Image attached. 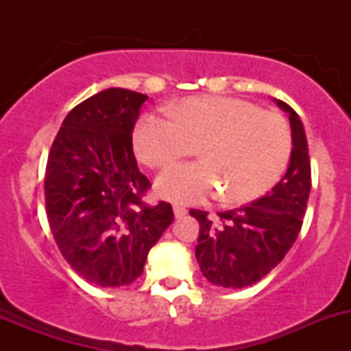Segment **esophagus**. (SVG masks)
<instances>
[{"label":"esophagus","instance_id":"34e87169","mask_svg":"<svg viewBox=\"0 0 351 351\" xmlns=\"http://www.w3.org/2000/svg\"><path fill=\"white\" fill-rule=\"evenodd\" d=\"M173 210H175V217L176 219H180V217H183V215L186 214V207H183V205H180V204H176L175 207H173Z\"/></svg>","mask_w":351,"mask_h":351}]
</instances>
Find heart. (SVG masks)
<instances>
[{"label": "heart", "mask_w": 351, "mask_h": 351, "mask_svg": "<svg viewBox=\"0 0 351 351\" xmlns=\"http://www.w3.org/2000/svg\"><path fill=\"white\" fill-rule=\"evenodd\" d=\"M171 115L146 113L134 129V151L153 169H168L198 147L200 162L176 166L158 180L162 197L192 204L221 192L222 202L244 204L284 175L292 134L278 113L241 98L193 97Z\"/></svg>", "instance_id": "b5f03b06"}]
</instances>
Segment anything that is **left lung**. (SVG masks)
Listing matches in <instances>:
<instances>
[{
    "instance_id": "1",
    "label": "left lung",
    "mask_w": 351,
    "mask_h": 351,
    "mask_svg": "<svg viewBox=\"0 0 351 351\" xmlns=\"http://www.w3.org/2000/svg\"><path fill=\"white\" fill-rule=\"evenodd\" d=\"M277 105L289 113L292 154L284 178L267 195L244 207L217 212L192 208L200 224L195 247L202 275L210 284L241 289L256 284L277 267L302 228L311 192V159L306 132L299 115L285 101Z\"/></svg>"
}]
</instances>
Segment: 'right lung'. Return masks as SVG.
Wrapping results in <instances>:
<instances>
[{
  "label": "right lung",
  "mask_w": 351,
  "mask_h": 351,
  "mask_svg": "<svg viewBox=\"0 0 351 351\" xmlns=\"http://www.w3.org/2000/svg\"><path fill=\"white\" fill-rule=\"evenodd\" d=\"M146 95L108 88L66 115L45 168V212L64 260L100 287L130 285L173 222L168 202L147 205L132 130Z\"/></svg>",
  "instance_id": "add662e5"
}]
</instances>
